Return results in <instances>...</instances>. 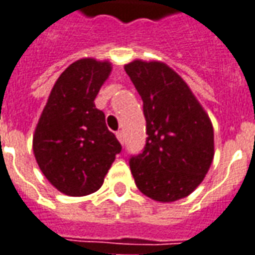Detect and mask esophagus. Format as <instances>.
Returning a JSON list of instances; mask_svg holds the SVG:
<instances>
[{
	"instance_id": "esophagus-1",
	"label": "esophagus",
	"mask_w": 255,
	"mask_h": 255,
	"mask_svg": "<svg viewBox=\"0 0 255 255\" xmlns=\"http://www.w3.org/2000/svg\"><path fill=\"white\" fill-rule=\"evenodd\" d=\"M116 135H117V138H119L120 142H121V144H124V132H123V131H117V132H116Z\"/></svg>"
}]
</instances>
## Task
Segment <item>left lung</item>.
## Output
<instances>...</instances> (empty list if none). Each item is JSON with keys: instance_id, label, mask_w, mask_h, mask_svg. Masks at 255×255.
I'll list each match as a JSON object with an SVG mask.
<instances>
[{"instance_id": "8db88e82", "label": "left lung", "mask_w": 255, "mask_h": 255, "mask_svg": "<svg viewBox=\"0 0 255 255\" xmlns=\"http://www.w3.org/2000/svg\"><path fill=\"white\" fill-rule=\"evenodd\" d=\"M124 69L144 103L148 134L142 152L129 158L136 188L162 203L186 198L213 161L212 121L168 65L134 60Z\"/></svg>"}]
</instances>
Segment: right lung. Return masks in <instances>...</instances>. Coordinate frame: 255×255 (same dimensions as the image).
<instances>
[{"instance_id":"obj_1","label":"right lung","mask_w":255,"mask_h":255,"mask_svg":"<svg viewBox=\"0 0 255 255\" xmlns=\"http://www.w3.org/2000/svg\"><path fill=\"white\" fill-rule=\"evenodd\" d=\"M111 72L110 62L76 60L59 76L33 134V154L46 179L62 193L99 190L121 152L94 99Z\"/></svg>"}]
</instances>
